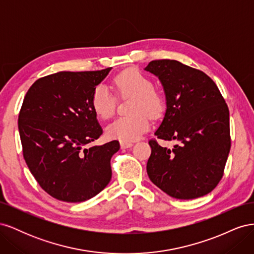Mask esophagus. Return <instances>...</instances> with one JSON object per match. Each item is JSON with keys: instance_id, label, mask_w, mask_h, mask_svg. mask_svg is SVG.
Returning a JSON list of instances; mask_svg holds the SVG:
<instances>
[{"instance_id": "esophagus-1", "label": "esophagus", "mask_w": 254, "mask_h": 254, "mask_svg": "<svg viewBox=\"0 0 254 254\" xmlns=\"http://www.w3.org/2000/svg\"><path fill=\"white\" fill-rule=\"evenodd\" d=\"M120 144H121V148H123V149L130 148V147H132V146H133V144L131 142H121Z\"/></svg>"}]
</instances>
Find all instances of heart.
<instances>
[{"instance_id":"heart-1","label":"heart","mask_w":254,"mask_h":254,"mask_svg":"<svg viewBox=\"0 0 254 254\" xmlns=\"http://www.w3.org/2000/svg\"><path fill=\"white\" fill-rule=\"evenodd\" d=\"M115 91L122 96L134 97L129 117H121L106 128L107 135L121 142H133L149 129V119L159 118L165 108L164 98L155 91L153 82L135 70H127L113 80ZM97 117L109 119L115 109V97L104 84H98L91 97Z\"/></svg>"}]
</instances>
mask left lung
Listing matches in <instances>:
<instances>
[{
  "mask_svg": "<svg viewBox=\"0 0 254 254\" xmlns=\"http://www.w3.org/2000/svg\"><path fill=\"white\" fill-rule=\"evenodd\" d=\"M159 78L166 110L155 135L178 144L167 149L149 141L150 181L173 198L194 199L220 181L230 151L229 109L215 82L177 60H153L144 68Z\"/></svg>",
  "mask_w": 254,
  "mask_h": 254,
  "instance_id": "left-lung-1",
  "label": "left lung"
}]
</instances>
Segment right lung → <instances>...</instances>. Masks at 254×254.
<instances>
[{
	"mask_svg": "<svg viewBox=\"0 0 254 254\" xmlns=\"http://www.w3.org/2000/svg\"><path fill=\"white\" fill-rule=\"evenodd\" d=\"M111 68L48 75L23 101L18 121L23 156L40 187L58 200L86 201L111 180L110 160L120 143L89 146L103 134L92 93Z\"/></svg>",
	"mask_w": 254,
	"mask_h": 254,
	"instance_id": "add662e5",
	"label": "right lung"
}]
</instances>
